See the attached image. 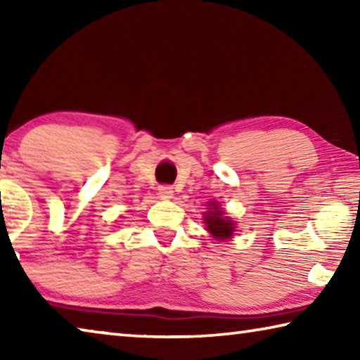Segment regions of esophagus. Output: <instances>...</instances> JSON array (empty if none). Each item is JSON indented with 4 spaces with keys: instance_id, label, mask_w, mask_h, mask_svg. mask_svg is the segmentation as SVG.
<instances>
[{
    "instance_id": "esophagus-1",
    "label": "esophagus",
    "mask_w": 360,
    "mask_h": 360,
    "mask_svg": "<svg viewBox=\"0 0 360 360\" xmlns=\"http://www.w3.org/2000/svg\"><path fill=\"white\" fill-rule=\"evenodd\" d=\"M158 195H160L163 200H169V198H173L174 191L172 186H160L158 187Z\"/></svg>"
}]
</instances>
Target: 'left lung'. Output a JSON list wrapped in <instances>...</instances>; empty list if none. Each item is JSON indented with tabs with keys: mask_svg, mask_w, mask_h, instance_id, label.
<instances>
[{
	"mask_svg": "<svg viewBox=\"0 0 360 360\" xmlns=\"http://www.w3.org/2000/svg\"><path fill=\"white\" fill-rule=\"evenodd\" d=\"M210 211L205 212V221H206V227H208L210 233L214 236L217 240H227L231 238L235 231V224L230 219L224 217V212L219 210V205L216 202H212Z\"/></svg>",
	"mask_w": 360,
	"mask_h": 360,
	"instance_id": "8db88e82",
	"label": "left lung"
}]
</instances>
